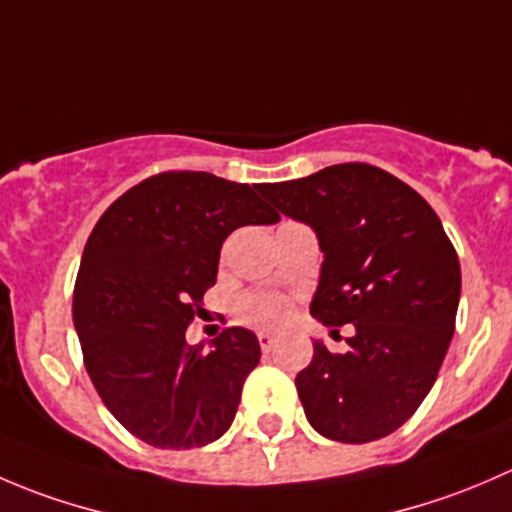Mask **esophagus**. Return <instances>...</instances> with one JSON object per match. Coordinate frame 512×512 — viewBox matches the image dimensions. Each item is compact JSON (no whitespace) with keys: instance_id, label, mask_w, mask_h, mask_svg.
I'll return each instance as SVG.
<instances>
[{"instance_id":"esophagus-1","label":"esophagus","mask_w":512,"mask_h":512,"mask_svg":"<svg viewBox=\"0 0 512 512\" xmlns=\"http://www.w3.org/2000/svg\"><path fill=\"white\" fill-rule=\"evenodd\" d=\"M257 339H260L262 352H272V349H275V344H277V337L272 332H260V334H257Z\"/></svg>"}]
</instances>
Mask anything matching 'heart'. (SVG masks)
I'll return each instance as SVG.
<instances>
[{
	"label": "heart",
	"instance_id": "heart-1",
	"mask_svg": "<svg viewBox=\"0 0 512 512\" xmlns=\"http://www.w3.org/2000/svg\"><path fill=\"white\" fill-rule=\"evenodd\" d=\"M285 312V299L275 292H250L240 299V319L252 327H275L282 322Z\"/></svg>",
	"mask_w": 512,
	"mask_h": 512
}]
</instances>
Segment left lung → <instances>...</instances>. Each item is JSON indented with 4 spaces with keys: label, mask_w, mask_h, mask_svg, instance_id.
Wrapping results in <instances>:
<instances>
[{
    "label": "left lung",
    "mask_w": 512,
    "mask_h": 512,
    "mask_svg": "<svg viewBox=\"0 0 512 512\" xmlns=\"http://www.w3.org/2000/svg\"><path fill=\"white\" fill-rule=\"evenodd\" d=\"M309 225L324 252L309 312L324 327L354 324L349 352L314 339L294 379L324 438L369 443L409 421L446 359L461 299V265L431 205L366 163L257 188Z\"/></svg>",
    "instance_id": "1"
}]
</instances>
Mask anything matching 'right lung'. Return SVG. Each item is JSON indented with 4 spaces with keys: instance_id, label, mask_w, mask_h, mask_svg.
Here are the masks:
<instances>
[{
    "instance_id": "1",
    "label": "right lung",
    "mask_w": 512,
    "mask_h": 512,
    "mask_svg": "<svg viewBox=\"0 0 512 512\" xmlns=\"http://www.w3.org/2000/svg\"><path fill=\"white\" fill-rule=\"evenodd\" d=\"M277 220L255 185L170 170L123 193L96 223L74 327L101 401L148 446H208L230 428L260 342L230 327L210 349L190 347L185 329L215 285L227 235Z\"/></svg>"
}]
</instances>
